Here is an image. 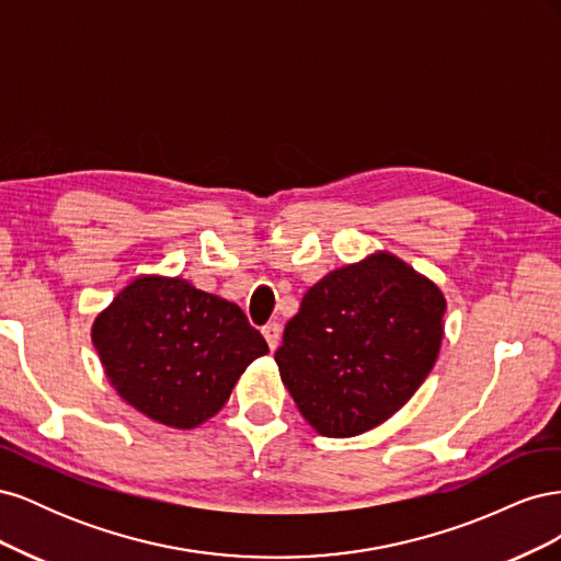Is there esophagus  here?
Returning a JSON list of instances; mask_svg holds the SVG:
<instances>
[{
  "mask_svg": "<svg viewBox=\"0 0 561 561\" xmlns=\"http://www.w3.org/2000/svg\"><path fill=\"white\" fill-rule=\"evenodd\" d=\"M262 334H264V339H266L268 348L274 351V348L278 346V342H280V325H278V322H268V325L262 328Z\"/></svg>",
  "mask_w": 561,
  "mask_h": 561,
  "instance_id": "esophagus-1",
  "label": "esophagus"
}]
</instances>
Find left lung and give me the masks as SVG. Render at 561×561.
<instances>
[{
    "label": "left lung",
    "mask_w": 561,
    "mask_h": 561,
    "mask_svg": "<svg viewBox=\"0 0 561 561\" xmlns=\"http://www.w3.org/2000/svg\"><path fill=\"white\" fill-rule=\"evenodd\" d=\"M445 309L437 285L388 252L318 280L276 351L301 416L325 437L393 416L437 360Z\"/></svg>",
    "instance_id": "8db88e82"
}]
</instances>
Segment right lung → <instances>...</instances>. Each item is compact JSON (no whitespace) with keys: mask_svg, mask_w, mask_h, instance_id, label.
Wrapping results in <instances>:
<instances>
[{"mask_svg":"<svg viewBox=\"0 0 561 561\" xmlns=\"http://www.w3.org/2000/svg\"><path fill=\"white\" fill-rule=\"evenodd\" d=\"M93 346L116 393L173 428L215 416L268 353L236 304L161 276L135 278L114 297L93 322Z\"/></svg>","mask_w":561,"mask_h":561,"instance_id":"right-lung-1","label":"right lung"}]
</instances>
